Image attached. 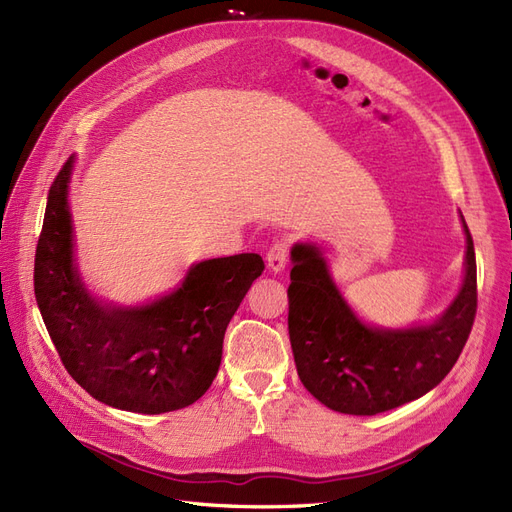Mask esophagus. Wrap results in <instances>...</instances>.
Wrapping results in <instances>:
<instances>
[{
    "instance_id": "esophagus-1",
    "label": "esophagus",
    "mask_w": 512,
    "mask_h": 512,
    "mask_svg": "<svg viewBox=\"0 0 512 512\" xmlns=\"http://www.w3.org/2000/svg\"><path fill=\"white\" fill-rule=\"evenodd\" d=\"M287 259H289V244L285 240H280L276 244L270 246V251L266 253V263H268V270L278 274L283 272L287 266Z\"/></svg>"
}]
</instances>
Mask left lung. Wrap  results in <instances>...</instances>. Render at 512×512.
Wrapping results in <instances>:
<instances>
[{
  "label": "left lung",
  "instance_id": "left-lung-1",
  "mask_svg": "<svg viewBox=\"0 0 512 512\" xmlns=\"http://www.w3.org/2000/svg\"><path fill=\"white\" fill-rule=\"evenodd\" d=\"M461 225L466 270L455 300L436 321L410 327L366 323L336 287L319 246H291V349L300 381L321 404L378 415L421 398L451 372L476 315L474 244L464 217Z\"/></svg>",
  "mask_w": 512,
  "mask_h": 512
}]
</instances>
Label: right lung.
Segmentation results:
<instances>
[{
    "instance_id": "obj_1",
    "label": "right lung",
    "mask_w": 512,
    "mask_h": 512,
    "mask_svg": "<svg viewBox=\"0 0 512 512\" xmlns=\"http://www.w3.org/2000/svg\"><path fill=\"white\" fill-rule=\"evenodd\" d=\"M65 161L48 191L36 249L40 315L65 370L112 408L161 415L200 400L221 366L225 329L263 272L257 253L197 261L161 298L119 306L87 289L74 255Z\"/></svg>"
}]
</instances>
